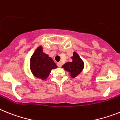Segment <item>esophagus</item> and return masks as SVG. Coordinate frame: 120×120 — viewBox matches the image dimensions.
Masks as SVG:
<instances>
[{"instance_id":"1","label":"esophagus","mask_w":120,"mask_h":120,"mask_svg":"<svg viewBox=\"0 0 120 120\" xmlns=\"http://www.w3.org/2000/svg\"><path fill=\"white\" fill-rule=\"evenodd\" d=\"M57 66H58L59 68H61L62 66V63H61V62H58V63H57Z\"/></svg>"}]
</instances>
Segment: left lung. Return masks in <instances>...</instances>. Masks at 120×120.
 I'll use <instances>...</instances> for the list:
<instances>
[{"label":"left lung","instance_id":"8db88e82","mask_svg":"<svg viewBox=\"0 0 120 120\" xmlns=\"http://www.w3.org/2000/svg\"><path fill=\"white\" fill-rule=\"evenodd\" d=\"M71 58L72 59V62L66 63L62 66V68L70 73L71 77L74 78L82 72L84 68V63L75 52H74Z\"/></svg>","mask_w":120,"mask_h":120}]
</instances>
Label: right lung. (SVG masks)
<instances>
[{"mask_svg":"<svg viewBox=\"0 0 120 120\" xmlns=\"http://www.w3.org/2000/svg\"><path fill=\"white\" fill-rule=\"evenodd\" d=\"M57 68V65L49 55L43 52L42 46H39L30 58V68L34 76L45 80L51 70Z\"/></svg>","mask_w":120,"mask_h":120,"instance_id":"1","label":"right lung"}]
</instances>
